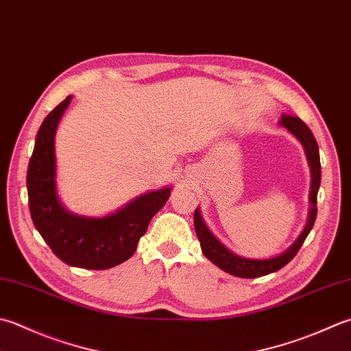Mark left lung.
I'll use <instances>...</instances> for the list:
<instances>
[{
	"label": "left lung",
	"instance_id": "1",
	"mask_svg": "<svg viewBox=\"0 0 351 351\" xmlns=\"http://www.w3.org/2000/svg\"><path fill=\"white\" fill-rule=\"evenodd\" d=\"M280 125L285 126L289 132L297 138L301 144H303L304 152L307 156L308 166H311V173H312V185H311V211H308V219L304 226V230L301 231L298 239L287 248L285 252L278 254V256L272 258H246L240 257L237 254L231 252L228 248L219 242V240L213 236V232L208 230V226L205 225L204 219L201 216V211L196 208L195 211V231L196 236L201 242V248L204 256L207 257L210 262L215 263L217 267H221L222 271L231 274V276H236L240 278H256V277H263L267 274H272L281 267L286 266L291 260L297 256L298 250L301 245L304 243L308 232H311L312 226L315 223V219H317V196L321 184V162H319V150H318V143L315 140L312 130L307 128L303 120H300L298 117L281 115Z\"/></svg>",
	"mask_w": 351,
	"mask_h": 351
}]
</instances>
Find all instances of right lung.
I'll list each match as a JSON object with an SVG mask.
<instances>
[{
    "label": "right lung",
    "mask_w": 351,
    "mask_h": 351,
    "mask_svg": "<svg viewBox=\"0 0 351 351\" xmlns=\"http://www.w3.org/2000/svg\"><path fill=\"white\" fill-rule=\"evenodd\" d=\"M71 95L40 125L27 170L32 221L62 262L84 269H109L134 256L149 222L170 196V187L149 191L112 215L86 217L68 211L56 190L54 135Z\"/></svg>",
    "instance_id": "1"
}]
</instances>
